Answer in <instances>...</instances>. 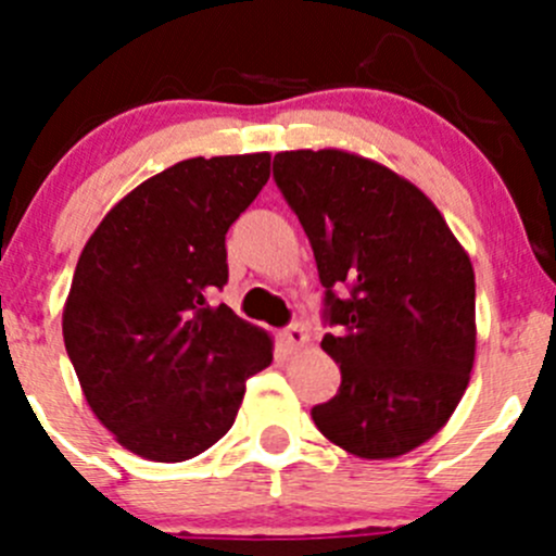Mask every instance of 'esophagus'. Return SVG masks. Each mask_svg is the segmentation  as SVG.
Listing matches in <instances>:
<instances>
[{
	"label": "esophagus",
	"mask_w": 556,
	"mask_h": 556,
	"mask_svg": "<svg viewBox=\"0 0 556 556\" xmlns=\"http://www.w3.org/2000/svg\"><path fill=\"white\" fill-rule=\"evenodd\" d=\"M306 341H309V333H306V328L301 323L288 325V328L282 330V344H285V350H288V352L301 350Z\"/></svg>",
	"instance_id": "obj_1"
}]
</instances>
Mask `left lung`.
Masks as SVG:
<instances>
[{
  "label": "left lung",
  "instance_id": "8db88e82",
  "mask_svg": "<svg viewBox=\"0 0 556 556\" xmlns=\"http://www.w3.org/2000/svg\"><path fill=\"white\" fill-rule=\"evenodd\" d=\"M325 288L323 350L341 387L312 408L319 433L366 459L401 457L457 408L476 355V279L433 201L344 150L274 155Z\"/></svg>",
  "mask_w": 556,
  "mask_h": 556
}]
</instances>
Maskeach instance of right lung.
Here are the masks:
<instances>
[{
	"label": "right lung",
	"instance_id": "obj_1",
	"mask_svg": "<svg viewBox=\"0 0 556 556\" xmlns=\"http://www.w3.org/2000/svg\"><path fill=\"white\" fill-rule=\"evenodd\" d=\"M271 155L188 159L144 179L91 233L64 306V344L99 422L155 463H182L231 430L271 339L226 304V233Z\"/></svg>",
	"mask_w": 556,
	"mask_h": 556
}]
</instances>
